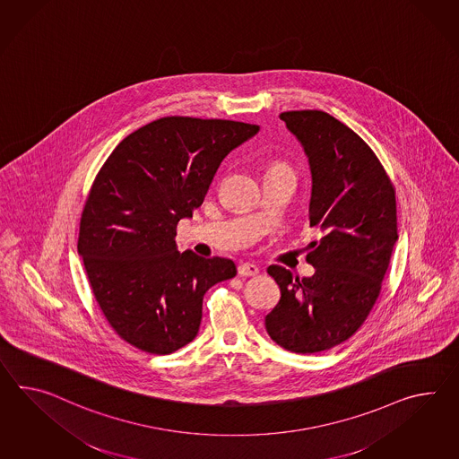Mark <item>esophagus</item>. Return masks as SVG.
I'll list each match as a JSON object with an SVG mask.
<instances>
[{
  "mask_svg": "<svg viewBox=\"0 0 459 459\" xmlns=\"http://www.w3.org/2000/svg\"><path fill=\"white\" fill-rule=\"evenodd\" d=\"M238 275H242V277H254V275H257L258 267L255 264H250V262H246V264H240L238 265Z\"/></svg>",
  "mask_w": 459,
  "mask_h": 459,
  "instance_id": "1",
  "label": "esophagus"
}]
</instances>
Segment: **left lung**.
<instances>
[{
	"label": "left lung",
	"mask_w": 459,
	"mask_h": 459,
	"mask_svg": "<svg viewBox=\"0 0 459 459\" xmlns=\"http://www.w3.org/2000/svg\"><path fill=\"white\" fill-rule=\"evenodd\" d=\"M302 144L312 172L307 262L312 277L270 265L280 302L265 316L270 338L293 353H316L343 343L367 320L398 240L396 199L378 157L348 126L324 111L281 112Z\"/></svg>",
	"instance_id": "8db88e82"
}]
</instances>
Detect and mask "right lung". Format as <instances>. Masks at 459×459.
Listing matches in <instances>:
<instances>
[{
	"mask_svg": "<svg viewBox=\"0 0 459 459\" xmlns=\"http://www.w3.org/2000/svg\"><path fill=\"white\" fill-rule=\"evenodd\" d=\"M254 124L170 116L124 137L91 187L78 254L116 333L169 355L199 333L202 300L237 273L229 258L179 252L176 229L201 207L225 156Z\"/></svg>",
	"mask_w": 459,
	"mask_h": 459,
	"instance_id": "1",
	"label": "right lung"
}]
</instances>
